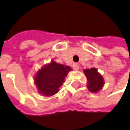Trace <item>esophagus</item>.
<instances>
[{
  "label": "esophagus",
  "mask_w": 130,
  "mask_h": 130,
  "mask_svg": "<svg viewBox=\"0 0 130 130\" xmlns=\"http://www.w3.org/2000/svg\"><path fill=\"white\" fill-rule=\"evenodd\" d=\"M73 68H74V70H78L79 69V64H77V63H74L73 64Z\"/></svg>",
  "instance_id": "1"
}]
</instances>
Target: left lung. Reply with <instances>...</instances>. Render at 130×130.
I'll use <instances>...</instances> for the list:
<instances>
[{"mask_svg":"<svg viewBox=\"0 0 130 130\" xmlns=\"http://www.w3.org/2000/svg\"><path fill=\"white\" fill-rule=\"evenodd\" d=\"M84 72L88 81L87 88L91 92H97L102 88L104 80L102 76L97 71L96 68H92L90 69H85Z\"/></svg>","mask_w":130,"mask_h":130,"instance_id":"8db88e82","label":"left lung"}]
</instances>
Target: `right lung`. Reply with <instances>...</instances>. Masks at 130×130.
Segmentation results:
<instances>
[{
	"instance_id": "add662e5",
	"label": "right lung",
	"mask_w": 130,
	"mask_h": 130,
	"mask_svg": "<svg viewBox=\"0 0 130 130\" xmlns=\"http://www.w3.org/2000/svg\"><path fill=\"white\" fill-rule=\"evenodd\" d=\"M71 68L52 61L37 72L35 82L40 93L45 96L56 94L63 84L65 77Z\"/></svg>"
}]
</instances>
